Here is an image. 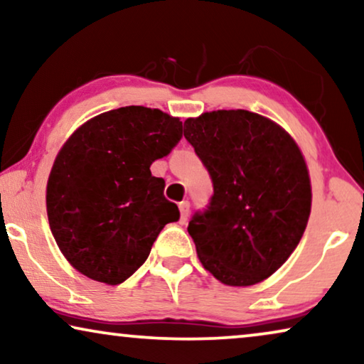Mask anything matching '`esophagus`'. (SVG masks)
<instances>
[{"label": "esophagus", "instance_id": "esophagus-1", "mask_svg": "<svg viewBox=\"0 0 364 364\" xmlns=\"http://www.w3.org/2000/svg\"><path fill=\"white\" fill-rule=\"evenodd\" d=\"M178 210H181V222L186 223L188 213H191V202L182 200L181 203H178Z\"/></svg>", "mask_w": 364, "mask_h": 364}]
</instances>
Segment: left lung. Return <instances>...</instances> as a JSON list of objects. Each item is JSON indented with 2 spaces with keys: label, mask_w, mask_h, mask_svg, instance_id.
Here are the masks:
<instances>
[{
  "label": "left lung",
  "mask_w": 364,
  "mask_h": 364,
  "mask_svg": "<svg viewBox=\"0 0 364 364\" xmlns=\"http://www.w3.org/2000/svg\"><path fill=\"white\" fill-rule=\"evenodd\" d=\"M183 137L213 186L187 227L202 265L225 285L265 280L295 250L310 217L300 149L270 119L243 109L187 119Z\"/></svg>",
  "instance_id": "1"
}]
</instances>
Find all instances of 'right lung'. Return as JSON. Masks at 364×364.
I'll use <instances>...</instances> for the list:
<instances>
[{
	"label": "right lung",
	"instance_id": "right-lung-1",
	"mask_svg": "<svg viewBox=\"0 0 364 364\" xmlns=\"http://www.w3.org/2000/svg\"><path fill=\"white\" fill-rule=\"evenodd\" d=\"M181 139L177 117L127 106L99 114L64 144L49 173L48 220L77 272L107 285L126 282L162 228L178 220L151 166Z\"/></svg>",
	"mask_w": 364,
	"mask_h": 364
}]
</instances>
